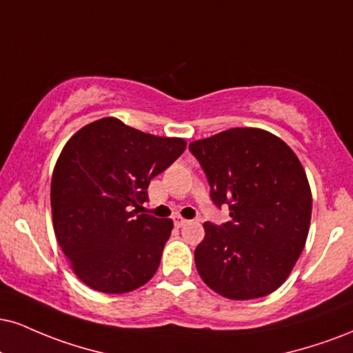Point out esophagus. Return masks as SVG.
Returning <instances> with one entry per match:
<instances>
[{"label":"esophagus","mask_w":353,"mask_h":353,"mask_svg":"<svg viewBox=\"0 0 353 353\" xmlns=\"http://www.w3.org/2000/svg\"><path fill=\"white\" fill-rule=\"evenodd\" d=\"M188 223H189V220H185V219H182V217L174 219V225H176L177 228H182V227H184V225H188Z\"/></svg>","instance_id":"34e87169"}]
</instances>
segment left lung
I'll return each mask as SVG.
<instances>
[{"instance_id":"obj_1","label":"left lung","mask_w":353,"mask_h":353,"mask_svg":"<svg viewBox=\"0 0 353 353\" xmlns=\"http://www.w3.org/2000/svg\"><path fill=\"white\" fill-rule=\"evenodd\" d=\"M215 205L228 203L230 222L203 223L195 248L203 283L227 299L268 296L291 274L307 240L312 194L296 152L260 128H230L197 139Z\"/></svg>"}]
</instances>
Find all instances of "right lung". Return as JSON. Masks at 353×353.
I'll list each match as a JSON object with an SVG mask.
<instances>
[{"instance_id": "add662e5", "label": "right lung", "mask_w": 353, "mask_h": 353, "mask_svg": "<svg viewBox=\"0 0 353 353\" xmlns=\"http://www.w3.org/2000/svg\"><path fill=\"white\" fill-rule=\"evenodd\" d=\"M185 146V139L143 133L113 117L88 123L65 143L50 181L52 225L88 288L123 294L158 271L174 223L138 210L152 177Z\"/></svg>"}]
</instances>
